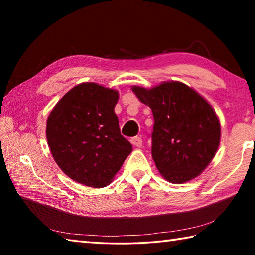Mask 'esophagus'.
Masks as SVG:
<instances>
[{
	"instance_id": "esophagus-1",
	"label": "esophagus",
	"mask_w": 255,
	"mask_h": 255,
	"mask_svg": "<svg viewBox=\"0 0 255 255\" xmlns=\"http://www.w3.org/2000/svg\"><path fill=\"white\" fill-rule=\"evenodd\" d=\"M130 142H131L133 145H136V147L140 148V147H141V145H142V139L140 138V137H133V138L130 139Z\"/></svg>"
}]
</instances>
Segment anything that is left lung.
Listing matches in <instances>:
<instances>
[{"mask_svg":"<svg viewBox=\"0 0 255 255\" xmlns=\"http://www.w3.org/2000/svg\"><path fill=\"white\" fill-rule=\"evenodd\" d=\"M132 91L153 114L152 159L165 180L184 183L199 175L215 156L220 124L207 102L181 82Z\"/></svg>","mask_w":255,"mask_h":255,"instance_id":"obj_1","label":"left lung"}]
</instances>
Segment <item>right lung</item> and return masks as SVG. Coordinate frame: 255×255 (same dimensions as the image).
<instances>
[{"label": "right lung", "instance_id": "obj_1", "mask_svg": "<svg viewBox=\"0 0 255 255\" xmlns=\"http://www.w3.org/2000/svg\"><path fill=\"white\" fill-rule=\"evenodd\" d=\"M117 101L115 90L81 83L48 117V145L56 163L73 181L96 188L108 185L132 151L114 112Z\"/></svg>", "mask_w": 255, "mask_h": 255}]
</instances>
